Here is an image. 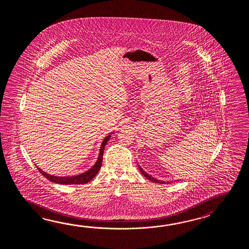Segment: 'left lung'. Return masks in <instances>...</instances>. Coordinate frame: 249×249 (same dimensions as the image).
<instances>
[{
    "label": "left lung",
    "instance_id": "1",
    "mask_svg": "<svg viewBox=\"0 0 249 249\" xmlns=\"http://www.w3.org/2000/svg\"><path fill=\"white\" fill-rule=\"evenodd\" d=\"M138 166H139V169H140V171H141V173L148 180H150L151 181H153V182H157V183H161V184H165L166 182L165 181H164V180H158V179H156V178H154V177H152L151 175H148V174H147L144 170L140 166V164H138ZM175 181H176V180H175ZM168 183H169V181H167Z\"/></svg>",
    "mask_w": 249,
    "mask_h": 249
}]
</instances>
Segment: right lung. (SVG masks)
<instances>
[{"label": "right lung", "instance_id": "add662e5", "mask_svg": "<svg viewBox=\"0 0 249 249\" xmlns=\"http://www.w3.org/2000/svg\"><path fill=\"white\" fill-rule=\"evenodd\" d=\"M112 133H109L107 136L105 137L103 140V142L101 143V148H100V153L99 157L97 159L95 164H93L90 169L85 171V173L80 174V175H73V176H55V175H49L47 173H45L44 171L40 169L38 166L37 169L39 172L42 174L45 178H47L48 180L55 182V183H59V184H68V185H72V184H85L88 183L91 179H93L95 177V175L99 173L100 168H101V163H102V158H103V152H104V148L106 146L107 143L109 141V139L111 137Z\"/></svg>", "mask_w": 249, "mask_h": 249}]
</instances>
